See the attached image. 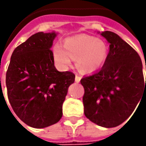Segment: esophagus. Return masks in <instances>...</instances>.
<instances>
[{"label": "esophagus", "instance_id": "34e87169", "mask_svg": "<svg viewBox=\"0 0 146 146\" xmlns=\"http://www.w3.org/2000/svg\"><path fill=\"white\" fill-rule=\"evenodd\" d=\"M80 79H81V78H80V76H78V75L76 74V78H75V80H76V83H79V82L80 81Z\"/></svg>", "mask_w": 146, "mask_h": 146}]
</instances>
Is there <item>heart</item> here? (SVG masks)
Here are the masks:
<instances>
[{
	"label": "heart",
	"mask_w": 146,
	"mask_h": 146,
	"mask_svg": "<svg viewBox=\"0 0 146 146\" xmlns=\"http://www.w3.org/2000/svg\"><path fill=\"white\" fill-rule=\"evenodd\" d=\"M108 48L106 42L95 36L82 35L69 38L65 45L57 44L53 47V58L62 68H66L76 59V66L84 73L98 69L106 58Z\"/></svg>",
	"instance_id": "b5f03b06"
}]
</instances>
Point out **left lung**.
Returning <instances> with one entry per match:
<instances>
[{
    "label": "left lung",
    "mask_w": 146,
    "mask_h": 146,
    "mask_svg": "<svg viewBox=\"0 0 146 146\" xmlns=\"http://www.w3.org/2000/svg\"><path fill=\"white\" fill-rule=\"evenodd\" d=\"M101 35L110 44L103 66L82 78L84 115L99 126L114 127L132 115L141 98H146L141 59L136 50L112 31ZM146 68V64H145Z\"/></svg>",
    "instance_id": "1"
}]
</instances>
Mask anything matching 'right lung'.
<instances>
[{
    "label": "right lung",
    "mask_w": 146,
    "mask_h": 146,
    "mask_svg": "<svg viewBox=\"0 0 146 146\" xmlns=\"http://www.w3.org/2000/svg\"><path fill=\"white\" fill-rule=\"evenodd\" d=\"M57 33L38 32L14 50L6 72L7 94L14 113L28 126L58 123L75 74L58 71L51 50Z\"/></svg>",
    "instance_id": "add662e5"
}]
</instances>
